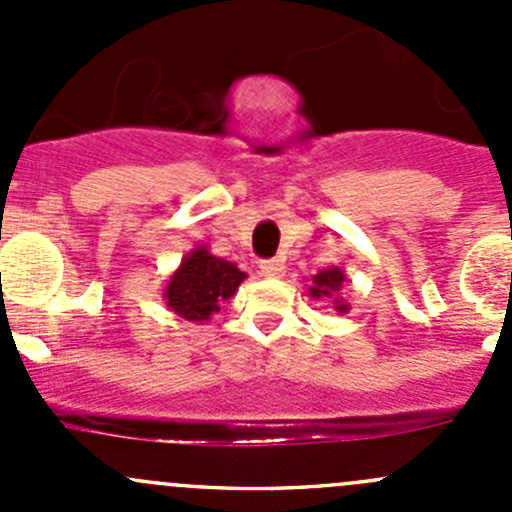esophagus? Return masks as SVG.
I'll list each match as a JSON object with an SVG mask.
<instances>
[{
    "label": "esophagus",
    "instance_id": "esophagus-1",
    "mask_svg": "<svg viewBox=\"0 0 512 512\" xmlns=\"http://www.w3.org/2000/svg\"><path fill=\"white\" fill-rule=\"evenodd\" d=\"M262 277H282L285 275V262L282 260H262L260 262Z\"/></svg>",
    "mask_w": 512,
    "mask_h": 512
}]
</instances>
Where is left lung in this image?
Here are the masks:
<instances>
[{
    "label": "left lung",
    "instance_id": "obj_1",
    "mask_svg": "<svg viewBox=\"0 0 512 512\" xmlns=\"http://www.w3.org/2000/svg\"><path fill=\"white\" fill-rule=\"evenodd\" d=\"M344 285V272L339 267H329V270H322L319 275L312 277V287H309V294L314 299H329L334 297V309L339 314L349 312V304L344 302L342 297H337L339 289Z\"/></svg>",
    "mask_w": 512,
    "mask_h": 512
}]
</instances>
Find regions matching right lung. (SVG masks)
<instances>
[{
	"mask_svg": "<svg viewBox=\"0 0 512 512\" xmlns=\"http://www.w3.org/2000/svg\"><path fill=\"white\" fill-rule=\"evenodd\" d=\"M245 272L232 262L210 255L208 247H195L163 289V299L178 317L188 322H208L220 304L237 292Z\"/></svg>",
	"mask_w": 512,
	"mask_h": 512,
	"instance_id": "add662e5",
	"label": "right lung"
}]
</instances>
